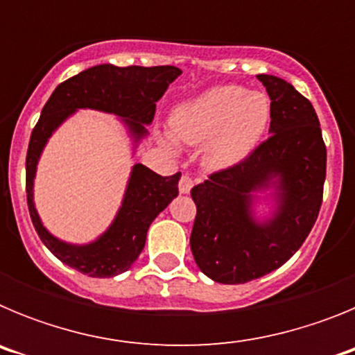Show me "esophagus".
<instances>
[{
  "mask_svg": "<svg viewBox=\"0 0 355 355\" xmlns=\"http://www.w3.org/2000/svg\"><path fill=\"white\" fill-rule=\"evenodd\" d=\"M192 187H193V180H192V178H190V175H188V174L181 175L180 192L181 193H188V192H190V190H192Z\"/></svg>",
  "mask_w": 355,
  "mask_h": 355,
  "instance_id": "1",
  "label": "esophagus"
}]
</instances>
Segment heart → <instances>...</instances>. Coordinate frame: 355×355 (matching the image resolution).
Masks as SVG:
<instances>
[{"label":"heart","mask_w":355,"mask_h":355,"mask_svg":"<svg viewBox=\"0 0 355 355\" xmlns=\"http://www.w3.org/2000/svg\"><path fill=\"white\" fill-rule=\"evenodd\" d=\"M270 122V101L238 85L213 87L183 103L172 115L175 139L190 146L208 142L205 159L224 168L249 156Z\"/></svg>","instance_id":"heart-1"}]
</instances>
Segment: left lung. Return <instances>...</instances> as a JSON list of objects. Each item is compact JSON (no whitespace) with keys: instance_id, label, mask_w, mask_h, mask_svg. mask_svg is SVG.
<instances>
[{"instance_id":"left-lung-1","label":"left lung","mask_w":355,"mask_h":355,"mask_svg":"<svg viewBox=\"0 0 355 355\" xmlns=\"http://www.w3.org/2000/svg\"><path fill=\"white\" fill-rule=\"evenodd\" d=\"M270 96V137L249 156L192 188L197 206L190 247L197 266L222 284L249 283L288 261L318 218L327 149L309 99L293 85L258 74ZM278 178V211L258 225L252 192Z\"/></svg>"}]
</instances>
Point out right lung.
Listing matches in <instances>:
<instances>
[{"mask_svg": "<svg viewBox=\"0 0 355 355\" xmlns=\"http://www.w3.org/2000/svg\"><path fill=\"white\" fill-rule=\"evenodd\" d=\"M181 74L174 65L115 67L96 65L60 83L44 105L30 137L26 155V200L31 222L42 243L62 263L89 277H114L126 272L146 245L147 229L159 211L178 196L181 172L159 175L137 163L131 172L126 196L114 224L89 245H69L46 231L33 206V178L42 147L53 131L78 108L110 112L124 119L135 140L147 133L144 124L153 122L156 101Z\"/></svg>", "mask_w": 355, "mask_h": 355, "instance_id": "add662e5", "label": "right lung"}]
</instances>
